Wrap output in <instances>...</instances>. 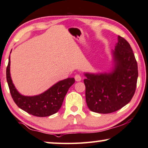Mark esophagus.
Returning <instances> with one entry per match:
<instances>
[{
  "label": "esophagus",
  "mask_w": 148,
  "mask_h": 148,
  "mask_svg": "<svg viewBox=\"0 0 148 148\" xmlns=\"http://www.w3.org/2000/svg\"><path fill=\"white\" fill-rule=\"evenodd\" d=\"M75 79L76 81H80L81 80V77L80 75L77 74L75 75Z\"/></svg>",
  "instance_id": "34e87169"
}]
</instances>
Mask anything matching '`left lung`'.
Listing matches in <instances>:
<instances>
[{"instance_id": "1", "label": "left lung", "mask_w": 148, "mask_h": 148, "mask_svg": "<svg viewBox=\"0 0 148 148\" xmlns=\"http://www.w3.org/2000/svg\"><path fill=\"white\" fill-rule=\"evenodd\" d=\"M117 40L111 51L113 67L110 71L84 73L86 103L93 112L110 113L120 110L136 91L138 63L129 42L120 36Z\"/></svg>"}]
</instances>
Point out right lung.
Wrapping results in <instances>:
<instances>
[{
  "label": "right lung",
  "instance_id": "obj_1",
  "mask_svg": "<svg viewBox=\"0 0 148 148\" xmlns=\"http://www.w3.org/2000/svg\"><path fill=\"white\" fill-rule=\"evenodd\" d=\"M10 66L9 57L6 68V80L12 99L19 108L37 117H47L57 113L61 108L68 90L75 83V79L69 77L58 81L39 95L25 96L19 93L12 83Z\"/></svg>",
  "mask_w": 148,
  "mask_h": 148
}]
</instances>
